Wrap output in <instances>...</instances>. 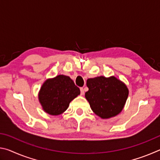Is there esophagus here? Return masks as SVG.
<instances>
[{"label":"esophagus","instance_id":"1","mask_svg":"<svg viewBox=\"0 0 160 160\" xmlns=\"http://www.w3.org/2000/svg\"><path fill=\"white\" fill-rule=\"evenodd\" d=\"M80 93H81V94H82V95H83L84 93H85V91H84V89L82 88H80Z\"/></svg>","mask_w":160,"mask_h":160}]
</instances>
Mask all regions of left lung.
<instances>
[{"label": "left lung", "instance_id": "obj_1", "mask_svg": "<svg viewBox=\"0 0 160 160\" xmlns=\"http://www.w3.org/2000/svg\"><path fill=\"white\" fill-rule=\"evenodd\" d=\"M89 90L85 98L96 115L102 118H109L118 115L123 109L128 96V89L114 76L89 78Z\"/></svg>", "mask_w": 160, "mask_h": 160}]
</instances>
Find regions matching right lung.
<instances>
[{"label":"right lung","instance_id":"add662e5","mask_svg":"<svg viewBox=\"0 0 160 160\" xmlns=\"http://www.w3.org/2000/svg\"><path fill=\"white\" fill-rule=\"evenodd\" d=\"M80 94L79 88L70 77L59 75L45 81L39 90V100L45 112L57 116L63 113Z\"/></svg>","mask_w":160,"mask_h":160}]
</instances>
